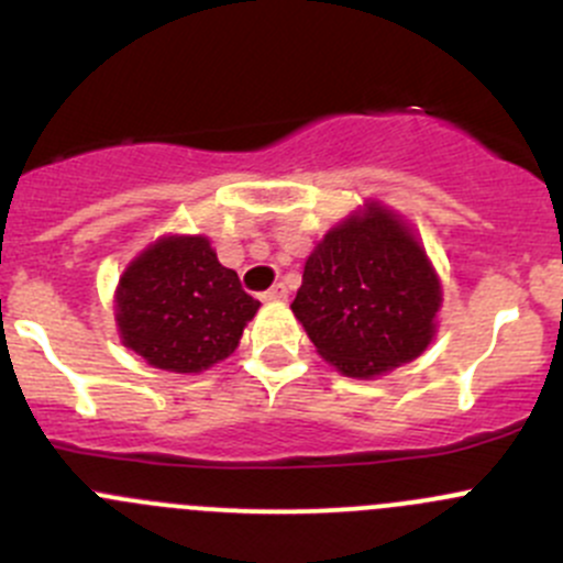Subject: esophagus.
Returning a JSON list of instances; mask_svg holds the SVG:
<instances>
[{"mask_svg": "<svg viewBox=\"0 0 563 563\" xmlns=\"http://www.w3.org/2000/svg\"><path fill=\"white\" fill-rule=\"evenodd\" d=\"M261 299H264V302H286V299H288V288L283 286V283H275V286H272L269 291L261 294Z\"/></svg>", "mask_w": 563, "mask_h": 563, "instance_id": "1", "label": "esophagus"}]
</instances>
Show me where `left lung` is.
<instances>
[{
	"label": "left lung",
	"mask_w": 563,
	"mask_h": 563,
	"mask_svg": "<svg viewBox=\"0 0 563 563\" xmlns=\"http://www.w3.org/2000/svg\"><path fill=\"white\" fill-rule=\"evenodd\" d=\"M441 299L417 231L382 201H365L308 255L291 310L323 362L367 382L428 351Z\"/></svg>",
	"instance_id": "left-lung-1"
}]
</instances>
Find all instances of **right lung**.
Masks as SVG:
<instances>
[{
  "mask_svg": "<svg viewBox=\"0 0 563 563\" xmlns=\"http://www.w3.org/2000/svg\"><path fill=\"white\" fill-rule=\"evenodd\" d=\"M261 302L203 234H166L124 266L113 318L124 349L157 371H209L240 345Z\"/></svg>",
  "mask_w": 563,
  "mask_h": 563,
  "instance_id": "obj_1",
  "label": "right lung"
}]
</instances>
